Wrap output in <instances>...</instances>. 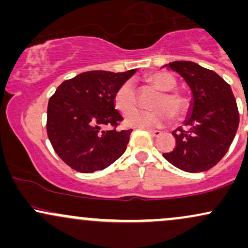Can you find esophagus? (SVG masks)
Masks as SVG:
<instances>
[{"instance_id": "obj_1", "label": "esophagus", "mask_w": 248, "mask_h": 248, "mask_svg": "<svg viewBox=\"0 0 248 248\" xmlns=\"http://www.w3.org/2000/svg\"><path fill=\"white\" fill-rule=\"evenodd\" d=\"M147 130L150 134H152V135H154V136H160L161 134H162L161 130H156V129H147Z\"/></svg>"}]
</instances>
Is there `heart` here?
I'll return each instance as SVG.
<instances>
[{
	"instance_id": "1",
	"label": "heart",
	"mask_w": 248,
	"mask_h": 248,
	"mask_svg": "<svg viewBox=\"0 0 248 248\" xmlns=\"http://www.w3.org/2000/svg\"><path fill=\"white\" fill-rule=\"evenodd\" d=\"M147 81L161 91L160 94L154 99L152 107L153 110H139L132 112L136 105V91L130 81H124L116 90L114 94L115 107L121 113H130L126 115V124L129 127L143 128V129H153L166 126L171 121L172 115L179 118L186 113L187 107L186 98L177 91H172L176 86L175 79L167 72H156L147 78Z\"/></svg>"
}]
</instances>
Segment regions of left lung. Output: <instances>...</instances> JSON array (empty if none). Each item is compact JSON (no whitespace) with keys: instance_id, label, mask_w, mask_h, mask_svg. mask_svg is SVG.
<instances>
[{"instance_id":"8db88e82","label":"left lung","mask_w":248,"mask_h":248,"mask_svg":"<svg viewBox=\"0 0 248 248\" xmlns=\"http://www.w3.org/2000/svg\"><path fill=\"white\" fill-rule=\"evenodd\" d=\"M162 67L181 76L191 91L183 126L172 132L176 147L163 157L183 171H206L224 157L237 133L239 113L231 87L196 62L177 61Z\"/></svg>"}]
</instances>
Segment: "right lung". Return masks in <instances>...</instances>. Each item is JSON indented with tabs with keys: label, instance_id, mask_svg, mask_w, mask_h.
I'll return each instance as SVG.
<instances>
[{
	"label": "right lung",
	"instance_id": "right-lung-1",
	"mask_svg": "<svg viewBox=\"0 0 248 248\" xmlns=\"http://www.w3.org/2000/svg\"><path fill=\"white\" fill-rule=\"evenodd\" d=\"M136 70L87 71L62 81L47 105V138L57 155L79 172L92 173L114 163L126 150L129 130H104L124 120L114 94Z\"/></svg>",
	"mask_w": 248,
	"mask_h": 248
}]
</instances>
